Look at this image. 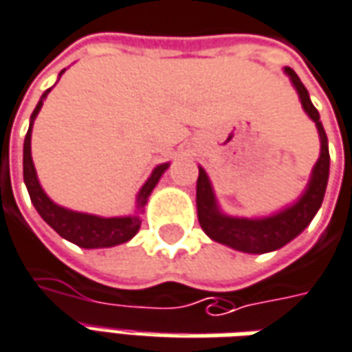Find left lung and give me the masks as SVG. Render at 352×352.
<instances>
[{
	"instance_id": "obj_1",
	"label": "left lung",
	"mask_w": 352,
	"mask_h": 352,
	"mask_svg": "<svg viewBox=\"0 0 352 352\" xmlns=\"http://www.w3.org/2000/svg\"><path fill=\"white\" fill-rule=\"evenodd\" d=\"M284 72L289 76L305 112L316 124V129L320 135V158L314 164L311 181L307 184V190L301 194V198L294 206H289L270 217H228L219 211L210 177L206 175V171L201 168L198 183H196V208H198L200 227L211 240L228 245L232 250H238V252L267 253L280 250L282 245L292 242L297 234H301L305 228L309 227L316 211L320 210L324 192H326L328 175H330V151H328V137L322 127L320 114L311 102L309 91L301 83L299 76L287 66L284 68Z\"/></svg>"
}]
</instances>
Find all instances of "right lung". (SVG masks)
<instances>
[{"label":"right lung","mask_w":352,"mask_h":352,"mask_svg":"<svg viewBox=\"0 0 352 352\" xmlns=\"http://www.w3.org/2000/svg\"><path fill=\"white\" fill-rule=\"evenodd\" d=\"M47 93L49 89L41 95L38 107L32 112L30 127H28V133H26V139H24V160H22V166H24V183H26V188H28V194H30V200L34 204V208L38 210L41 219L47 223L49 227L55 228L56 232L63 236V238L70 240V242L80 245V248L93 250V248H112V245L124 244V242L131 240L139 232L141 217L137 213L135 215H127V217H97V215H89V213H78V211L66 210V208L56 206L55 201L43 192V188H41V184L38 181V175H36L34 162H32L30 139L32 125H34V120L38 116V112L41 110V104H43V99L47 97ZM168 166L169 164L158 166V168L152 171L148 181L142 184V188L139 190V196H137V210L141 211L144 208L148 196L154 190V186L158 184L160 177L168 169Z\"/></svg>","instance_id":"1"}]
</instances>
